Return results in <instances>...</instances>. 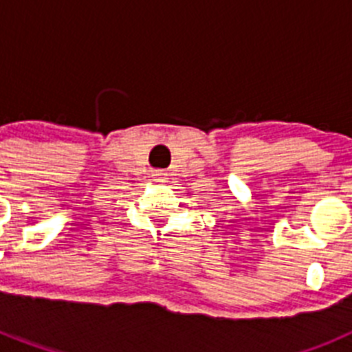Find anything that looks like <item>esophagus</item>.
I'll use <instances>...</instances> for the list:
<instances>
[{
	"instance_id": "1",
	"label": "esophagus",
	"mask_w": 352,
	"mask_h": 352,
	"mask_svg": "<svg viewBox=\"0 0 352 352\" xmlns=\"http://www.w3.org/2000/svg\"><path fill=\"white\" fill-rule=\"evenodd\" d=\"M153 179L157 183H166L167 182V173H164V170H153Z\"/></svg>"
}]
</instances>
